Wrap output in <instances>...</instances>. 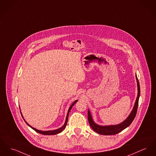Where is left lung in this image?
I'll list each match as a JSON object with an SVG mask.
<instances>
[{
  "instance_id": "obj_1",
  "label": "left lung",
  "mask_w": 156,
  "mask_h": 156,
  "mask_svg": "<svg viewBox=\"0 0 156 156\" xmlns=\"http://www.w3.org/2000/svg\"><path fill=\"white\" fill-rule=\"evenodd\" d=\"M136 79L137 82L138 87V95L136 101L135 103V105L134 106V108L132 110L131 114L128 116V118L126 119L124 122H121V124L116 125V126H100L97 124H96L92 119L91 115L88 110V119L89 124L91 126L92 129L95 131L96 133L101 134V135H105V136H108V135H115L125 128L128 127V126L131 124L133 121L134 119L137 111L138 105V100L140 95V83L138 80L137 77L136 75Z\"/></svg>"
}]
</instances>
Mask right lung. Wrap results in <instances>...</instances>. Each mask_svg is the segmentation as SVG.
<instances>
[{
  "label": "right lung",
  "instance_id": "1",
  "mask_svg": "<svg viewBox=\"0 0 156 156\" xmlns=\"http://www.w3.org/2000/svg\"><path fill=\"white\" fill-rule=\"evenodd\" d=\"M78 101V100H76V101H74L73 103V104L71 105V107H69V110H68V113H67V115H66V120H65V122L64 125L61 127V128H59V129H56V130H52V131H41V130H38V129H35V128H34V127H31L30 125H29L28 123L26 122V123L28 124V126L30 127H31V128H32L33 129H34L35 131H37V132L38 133H39V134H44V135H54V134H58V133H61V132H62L64 129L66 127V124H67V121H68V115H69V112H70V111L71 110V108H72V107H73V105L76 102ZM20 114H21V112H20ZM21 115H22V114H21ZM22 118H23V116H22Z\"/></svg>",
  "mask_w": 156,
  "mask_h": 156
}]
</instances>
